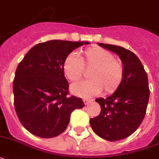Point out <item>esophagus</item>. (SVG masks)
I'll list each match as a JSON object with an SVG mask.
<instances>
[{
    "label": "esophagus",
    "mask_w": 159,
    "mask_h": 159,
    "mask_svg": "<svg viewBox=\"0 0 159 159\" xmlns=\"http://www.w3.org/2000/svg\"><path fill=\"white\" fill-rule=\"evenodd\" d=\"M92 102L91 100H87V99H83V102H84L85 105H88L90 102Z\"/></svg>",
    "instance_id": "34e87169"
}]
</instances>
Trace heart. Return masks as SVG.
<instances>
[{
  "label": "heart",
  "instance_id": "obj_1",
  "mask_svg": "<svg viewBox=\"0 0 159 159\" xmlns=\"http://www.w3.org/2000/svg\"><path fill=\"white\" fill-rule=\"evenodd\" d=\"M87 67H92L87 73L90 79L71 86V92L77 97H91L100 93L102 89L106 93H112L123 81L122 63L115 59L111 52L99 47L87 48L79 56L69 53L62 64L64 75L71 82L80 79L83 68Z\"/></svg>",
  "mask_w": 159,
  "mask_h": 159
}]
</instances>
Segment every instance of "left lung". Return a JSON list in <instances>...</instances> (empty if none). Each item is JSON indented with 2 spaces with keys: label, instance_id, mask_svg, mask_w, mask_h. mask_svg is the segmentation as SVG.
<instances>
[{
  "label": "left lung",
  "instance_id": "8db88e82",
  "mask_svg": "<svg viewBox=\"0 0 159 159\" xmlns=\"http://www.w3.org/2000/svg\"><path fill=\"white\" fill-rule=\"evenodd\" d=\"M118 55L124 67L123 81L113 94L97 98L101 113L90 120L92 129L101 138L117 141L131 135L142 123L149 99L148 76L133 52L120 46L97 43Z\"/></svg>",
  "mask_w": 159,
  "mask_h": 159
}]
</instances>
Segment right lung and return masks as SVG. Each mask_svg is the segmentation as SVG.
Instances as JSON below:
<instances>
[{"mask_svg": "<svg viewBox=\"0 0 159 159\" xmlns=\"http://www.w3.org/2000/svg\"><path fill=\"white\" fill-rule=\"evenodd\" d=\"M89 42L49 40L31 48L20 62L13 82L14 104L25 128L40 138L59 135L75 109L84 107L81 98L68 97L62 64L75 48Z\"/></svg>", "mask_w": 159, "mask_h": 159, "instance_id": "add662e5", "label": "right lung"}]
</instances>
